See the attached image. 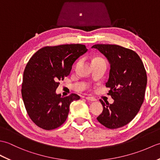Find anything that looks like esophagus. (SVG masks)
<instances>
[{
    "label": "esophagus",
    "mask_w": 160,
    "mask_h": 160,
    "mask_svg": "<svg viewBox=\"0 0 160 160\" xmlns=\"http://www.w3.org/2000/svg\"><path fill=\"white\" fill-rule=\"evenodd\" d=\"M86 99L87 100H89V101H96V99L95 98H93V97H91V96H88V97H86Z\"/></svg>",
    "instance_id": "esophagus-1"
}]
</instances>
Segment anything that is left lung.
<instances>
[{
	"label": "left lung",
	"instance_id": "left-lung-1",
	"mask_svg": "<svg viewBox=\"0 0 160 160\" xmlns=\"http://www.w3.org/2000/svg\"><path fill=\"white\" fill-rule=\"evenodd\" d=\"M91 48L100 52L110 64L106 87L114 100L110 104L100 100L103 111L97 120L108 128L124 127L135 117L144 102L147 84L144 64L134 51L123 47L98 44Z\"/></svg>",
	"mask_w": 160,
	"mask_h": 160
}]
</instances>
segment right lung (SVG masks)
Listing matches in <instances>:
<instances>
[{
  "label": "right lung",
  "instance_id": "right-lung-1",
  "mask_svg": "<svg viewBox=\"0 0 160 160\" xmlns=\"http://www.w3.org/2000/svg\"><path fill=\"white\" fill-rule=\"evenodd\" d=\"M87 52L80 44L45 47L30 58L23 73L22 98L29 118L40 128L52 130L66 121L70 104L80 97L57 94L59 80L69 75L73 64Z\"/></svg>",
  "mask_w": 160,
  "mask_h": 160
}]
</instances>
